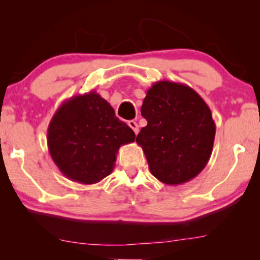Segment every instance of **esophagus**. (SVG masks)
<instances>
[{"label": "esophagus", "mask_w": 260, "mask_h": 260, "mask_svg": "<svg viewBox=\"0 0 260 260\" xmlns=\"http://www.w3.org/2000/svg\"><path fill=\"white\" fill-rule=\"evenodd\" d=\"M127 124H129V126L134 130V133L137 135L138 134V125H137V123L135 122V120H129V122H127Z\"/></svg>", "instance_id": "esophagus-1"}]
</instances>
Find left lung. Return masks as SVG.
Segmentation results:
<instances>
[{"instance_id":"left-lung-1","label":"left lung","mask_w":260,"mask_h":260,"mask_svg":"<svg viewBox=\"0 0 260 260\" xmlns=\"http://www.w3.org/2000/svg\"><path fill=\"white\" fill-rule=\"evenodd\" d=\"M141 113L148 124L136 142L152 175L170 186L198 176L209 161L215 137L212 112L200 94L188 85L156 81Z\"/></svg>"}]
</instances>
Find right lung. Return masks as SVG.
Returning <instances> with one entry per match:
<instances>
[{
	"label": "right lung",
	"instance_id": "obj_1",
	"mask_svg": "<svg viewBox=\"0 0 260 260\" xmlns=\"http://www.w3.org/2000/svg\"><path fill=\"white\" fill-rule=\"evenodd\" d=\"M136 135L117 118L115 110L95 91L62 103L47 131L49 154L67 179L97 183L112 173L120 145Z\"/></svg>",
	"mask_w": 260,
	"mask_h": 260
}]
</instances>
